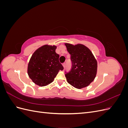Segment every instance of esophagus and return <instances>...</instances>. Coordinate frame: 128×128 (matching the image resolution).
I'll return each mask as SVG.
<instances>
[{
    "label": "esophagus",
    "mask_w": 128,
    "mask_h": 128,
    "mask_svg": "<svg viewBox=\"0 0 128 128\" xmlns=\"http://www.w3.org/2000/svg\"><path fill=\"white\" fill-rule=\"evenodd\" d=\"M62 66H63V67L64 68L65 66H66V63H64V64H62Z\"/></svg>",
    "instance_id": "obj_1"
}]
</instances>
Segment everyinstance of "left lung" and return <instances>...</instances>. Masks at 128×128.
Masks as SVG:
<instances>
[{"instance_id":"left-lung-1","label":"left lung","mask_w":128,"mask_h":128,"mask_svg":"<svg viewBox=\"0 0 128 128\" xmlns=\"http://www.w3.org/2000/svg\"><path fill=\"white\" fill-rule=\"evenodd\" d=\"M65 45L72 63L71 70L65 72L68 83L77 88L88 86L94 80L97 71V62L94 56L82 44L66 43Z\"/></svg>"}]
</instances>
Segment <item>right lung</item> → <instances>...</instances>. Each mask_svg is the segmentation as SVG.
<instances>
[{"label": "right lung", "instance_id": "right-lung-1", "mask_svg": "<svg viewBox=\"0 0 128 128\" xmlns=\"http://www.w3.org/2000/svg\"><path fill=\"white\" fill-rule=\"evenodd\" d=\"M56 46L45 45L38 48L31 57L28 74L32 82L40 86L52 82L64 67L59 62V55L56 52Z\"/></svg>", "mask_w": 128, "mask_h": 128}]
</instances>
